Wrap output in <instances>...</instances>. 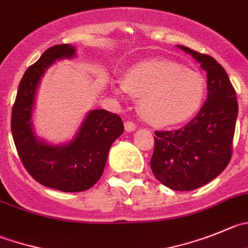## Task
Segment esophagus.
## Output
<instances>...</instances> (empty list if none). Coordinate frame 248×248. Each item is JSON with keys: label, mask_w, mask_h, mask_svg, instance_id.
<instances>
[{"label": "esophagus", "mask_w": 248, "mask_h": 248, "mask_svg": "<svg viewBox=\"0 0 248 248\" xmlns=\"http://www.w3.org/2000/svg\"><path fill=\"white\" fill-rule=\"evenodd\" d=\"M124 128H125V131L126 133H131V131H134L136 129V125L134 124L133 122H125L124 123Z\"/></svg>", "instance_id": "1"}]
</instances>
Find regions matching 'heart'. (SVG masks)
I'll return each instance as SVG.
<instances>
[{
    "mask_svg": "<svg viewBox=\"0 0 248 248\" xmlns=\"http://www.w3.org/2000/svg\"><path fill=\"white\" fill-rule=\"evenodd\" d=\"M115 93L141 97L143 117L157 125H175L196 115L203 105L207 81L203 75L169 61H152L134 67Z\"/></svg>",
    "mask_w": 248,
    "mask_h": 248,
    "instance_id": "heart-1",
    "label": "heart"
}]
</instances>
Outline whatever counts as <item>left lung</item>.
<instances>
[{"label":"left lung","instance_id":"obj_1","mask_svg":"<svg viewBox=\"0 0 248 248\" xmlns=\"http://www.w3.org/2000/svg\"><path fill=\"white\" fill-rule=\"evenodd\" d=\"M178 47L207 72L208 95L199 114L185 126L155 131L151 169L167 187L191 191L216 179L230 162L239 106L228 74L214 58Z\"/></svg>","mask_w":248,"mask_h":248}]
</instances>
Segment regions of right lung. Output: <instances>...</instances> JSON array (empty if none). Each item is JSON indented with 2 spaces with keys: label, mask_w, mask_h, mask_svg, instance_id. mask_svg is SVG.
<instances>
[{
  "label": "right lung",
  "mask_w": 248,
  "mask_h": 248,
  "mask_svg": "<svg viewBox=\"0 0 248 248\" xmlns=\"http://www.w3.org/2000/svg\"><path fill=\"white\" fill-rule=\"evenodd\" d=\"M75 53L77 48L68 44L46 49L23 75L12 109V135L23 166L37 183L63 192L93 187L102 175L110 146L124 131L119 115L93 109L69 142L53 145L36 135L31 118L41 78L56 61L72 60Z\"/></svg>",
  "instance_id": "right-lung-1"
}]
</instances>
